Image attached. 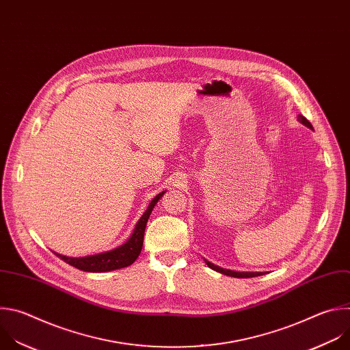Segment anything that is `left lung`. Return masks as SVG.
Wrapping results in <instances>:
<instances>
[{
    "mask_svg": "<svg viewBox=\"0 0 350 350\" xmlns=\"http://www.w3.org/2000/svg\"><path fill=\"white\" fill-rule=\"evenodd\" d=\"M298 121L302 122L305 126L313 129L312 124H310L302 114H298ZM204 260H205V263L208 265V267H211L213 270H215V271H218V273H222V274H225V275H230V277L250 278V277H256V275H262V274H263L262 271H236V270H230V269H224V267L217 266V265H214L213 262H209V260H206V259H204Z\"/></svg>",
    "mask_w": 350,
    "mask_h": 350,
    "instance_id": "left-lung-1",
    "label": "left lung"
}]
</instances>
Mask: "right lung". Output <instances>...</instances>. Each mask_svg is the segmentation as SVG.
Returning <instances> with one entry per match:
<instances>
[{
  "mask_svg": "<svg viewBox=\"0 0 350 350\" xmlns=\"http://www.w3.org/2000/svg\"><path fill=\"white\" fill-rule=\"evenodd\" d=\"M167 190L159 193L149 204L148 209L144 213V215L139 219L129 236V239L122 243L121 245L110 250V251H105V252H99L95 255H88V256H66V255H60L57 252H55L56 256H59L62 260H64L66 263L72 265L80 270L84 271H90V273H103V271H110V270H117V269H122L126 267L129 265H132L136 258L139 256L144 247V236H145V229H146V224L148 219L153 211L154 205L157 204V201L163 197V194Z\"/></svg>",
  "mask_w": 350,
  "mask_h": 350,
  "instance_id": "right-lung-1",
  "label": "right lung"
}]
</instances>
